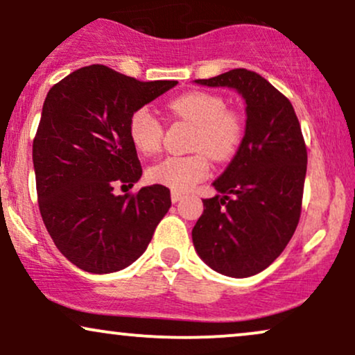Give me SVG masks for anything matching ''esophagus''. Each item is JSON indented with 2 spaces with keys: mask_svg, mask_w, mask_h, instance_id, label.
<instances>
[{
  "mask_svg": "<svg viewBox=\"0 0 355 355\" xmlns=\"http://www.w3.org/2000/svg\"><path fill=\"white\" fill-rule=\"evenodd\" d=\"M182 198H183V195H182V193H178V191H175V190L172 191V202H173V203L180 202Z\"/></svg>",
  "mask_w": 355,
  "mask_h": 355,
  "instance_id": "esophagus-1",
  "label": "esophagus"
}]
</instances>
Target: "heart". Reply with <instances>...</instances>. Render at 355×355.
<instances>
[{
	"label": "heart",
	"instance_id": "obj_1",
	"mask_svg": "<svg viewBox=\"0 0 355 355\" xmlns=\"http://www.w3.org/2000/svg\"><path fill=\"white\" fill-rule=\"evenodd\" d=\"M168 108L177 118L195 125L191 148L198 152L158 162L148 168V178L175 191H187L209 175L207 154L225 162L239 152L245 123L237 112L227 108L222 96L209 92L185 93L170 101ZM128 137L138 153L155 155L162 146L164 125L148 107H140L130 115Z\"/></svg>",
	"mask_w": 355,
	"mask_h": 355
}]
</instances>
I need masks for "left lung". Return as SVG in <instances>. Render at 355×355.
I'll use <instances>...</instances> for the list:
<instances>
[{
  "label": "left lung",
  "mask_w": 355,
  "mask_h": 355,
  "mask_svg": "<svg viewBox=\"0 0 355 355\" xmlns=\"http://www.w3.org/2000/svg\"><path fill=\"white\" fill-rule=\"evenodd\" d=\"M205 87H229L245 100V135L217 180L218 195L203 200L191 240L215 272L250 277L284 252L302 210L307 148L294 107L259 73L237 68Z\"/></svg>",
  "instance_id": "1"
}]
</instances>
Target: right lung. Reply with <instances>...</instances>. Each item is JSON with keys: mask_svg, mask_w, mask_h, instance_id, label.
<instances>
[{"mask_svg": "<svg viewBox=\"0 0 355 355\" xmlns=\"http://www.w3.org/2000/svg\"><path fill=\"white\" fill-rule=\"evenodd\" d=\"M177 81H138L89 64L53 85L33 140L40 214L58 250L76 267L110 274L148 247L172 200L164 185L115 195L141 177L130 115Z\"/></svg>", "mask_w": 355, "mask_h": 355, "instance_id": "obj_1", "label": "right lung"}]
</instances>
